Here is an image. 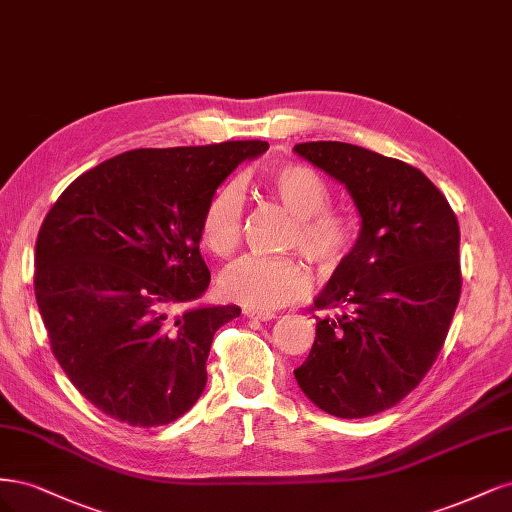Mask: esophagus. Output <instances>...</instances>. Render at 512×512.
I'll return each instance as SVG.
<instances>
[{
    "label": "esophagus",
    "instance_id": "34e87169",
    "mask_svg": "<svg viewBox=\"0 0 512 512\" xmlns=\"http://www.w3.org/2000/svg\"><path fill=\"white\" fill-rule=\"evenodd\" d=\"M243 316L250 318V320H273L275 314L273 312H258V309H243Z\"/></svg>",
    "mask_w": 512,
    "mask_h": 512
}]
</instances>
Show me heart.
Here are the masks:
<instances>
[{"label": "heart", "mask_w": 512, "mask_h": 512, "mask_svg": "<svg viewBox=\"0 0 512 512\" xmlns=\"http://www.w3.org/2000/svg\"><path fill=\"white\" fill-rule=\"evenodd\" d=\"M267 192L290 215L286 245L301 250L322 271L335 269L350 250L352 224L344 213L329 209V185L314 168L280 164L262 177ZM243 232V194L235 183L215 192L200 220V237L213 254L237 250ZM222 297L250 309H273L301 299L309 288L303 260L245 256L230 265L218 282Z\"/></svg>", "instance_id": "obj_1"}]
</instances>
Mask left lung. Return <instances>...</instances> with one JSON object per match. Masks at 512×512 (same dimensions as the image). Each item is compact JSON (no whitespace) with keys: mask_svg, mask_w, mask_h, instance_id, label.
<instances>
[{"mask_svg":"<svg viewBox=\"0 0 512 512\" xmlns=\"http://www.w3.org/2000/svg\"><path fill=\"white\" fill-rule=\"evenodd\" d=\"M292 151L342 183L361 215L352 250L314 299L342 312L316 322L294 378L333 416L378 414L438 359L461 292L459 224L442 192L406 162L337 141Z\"/></svg>","mask_w":512,"mask_h":512,"instance_id":"left-lung-1","label":"left lung"}]
</instances>
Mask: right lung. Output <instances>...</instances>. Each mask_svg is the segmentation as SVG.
<instances>
[{"instance_id": "1", "label": "right lung", "mask_w": 512, "mask_h": 512, "mask_svg": "<svg viewBox=\"0 0 512 512\" xmlns=\"http://www.w3.org/2000/svg\"><path fill=\"white\" fill-rule=\"evenodd\" d=\"M267 149L126 151L74 179L46 213L34 290L51 350L115 421L168 425L203 395L213 335L241 309L196 303L211 280L200 220L232 170Z\"/></svg>"}]
</instances>
